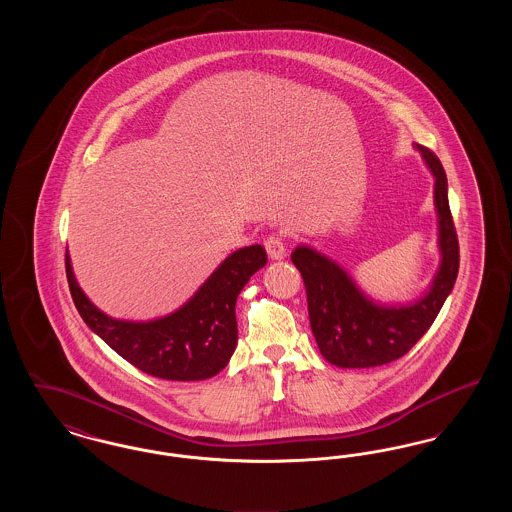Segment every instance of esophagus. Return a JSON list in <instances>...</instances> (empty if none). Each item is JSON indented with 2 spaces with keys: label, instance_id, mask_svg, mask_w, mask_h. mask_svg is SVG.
Here are the masks:
<instances>
[{
  "label": "esophagus",
  "instance_id": "obj_1",
  "mask_svg": "<svg viewBox=\"0 0 512 512\" xmlns=\"http://www.w3.org/2000/svg\"><path fill=\"white\" fill-rule=\"evenodd\" d=\"M265 249H267L268 257L274 261L284 259V255H286V244H284L282 236H278V234L268 236L265 240Z\"/></svg>",
  "mask_w": 512,
  "mask_h": 512
}]
</instances>
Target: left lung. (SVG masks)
<instances>
[{
    "instance_id": "obj_1",
    "label": "left lung",
    "mask_w": 512,
    "mask_h": 512,
    "mask_svg": "<svg viewBox=\"0 0 512 512\" xmlns=\"http://www.w3.org/2000/svg\"><path fill=\"white\" fill-rule=\"evenodd\" d=\"M436 176L441 265L426 297L407 307H382L365 297L334 261L307 245L292 253L301 272L311 330L318 349L330 365L368 368L403 357L438 317L459 274V238L447 197V176L434 151L418 146Z\"/></svg>"
}]
</instances>
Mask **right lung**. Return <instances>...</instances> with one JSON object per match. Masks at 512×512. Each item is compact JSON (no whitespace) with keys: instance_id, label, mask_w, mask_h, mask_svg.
Instances as JSON below:
<instances>
[{"instance_id":"obj_1","label":"right lung","mask_w":512,"mask_h":512,"mask_svg":"<svg viewBox=\"0 0 512 512\" xmlns=\"http://www.w3.org/2000/svg\"><path fill=\"white\" fill-rule=\"evenodd\" d=\"M267 265L263 245L234 251L194 297L169 317L151 322L115 320L98 311L65 268L74 305L84 322L130 365L163 380H205L228 365L236 343V299L247 280Z\"/></svg>"}]
</instances>
